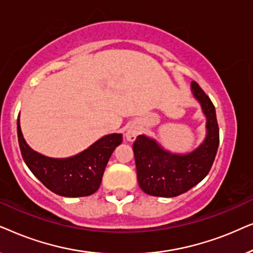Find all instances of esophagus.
I'll return each instance as SVG.
<instances>
[{"mask_svg": "<svg viewBox=\"0 0 253 253\" xmlns=\"http://www.w3.org/2000/svg\"><path fill=\"white\" fill-rule=\"evenodd\" d=\"M139 131H140L139 126H136V124H131V126L126 129V138L129 141H134L138 134H139Z\"/></svg>", "mask_w": 253, "mask_h": 253, "instance_id": "34e87169", "label": "esophagus"}]
</instances>
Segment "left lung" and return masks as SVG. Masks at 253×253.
Returning <instances> with one entry per match:
<instances>
[{
    "mask_svg": "<svg viewBox=\"0 0 253 253\" xmlns=\"http://www.w3.org/2000/svg\"><path fill=\"white\" fill-rule=\"evenodd\" d=\"M205 116V138L186 153L165 148L153 137L139 134L133 143L138 184L145 193L171 198L182 195L206 177L219 147L215 108L197 83L190 85Z\"/></svg>",
    "mask_w": 253,
    "mask_h": 253,
    "instance_id": "left-lung-1",
    "label": "left lung"
}]
</instances>
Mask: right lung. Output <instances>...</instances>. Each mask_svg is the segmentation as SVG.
<instances>
[{"label":"right lung","instance_id":"1","mask_svg":"<svg viewBox=\"0 0 253 253\" xmlns=\"http://www.w3.org/2000/svg\"><path fill=\"white\" fill-rule=\"evenodd\" d=\"M20 152L25 164L42 184L62 197H86L98 191L109 158L122 143V133L106 134L86 150L68 158H50L34 151L17 121Z\"/></svg>","mask_w":253,"mask_h":253}]
</instances>
